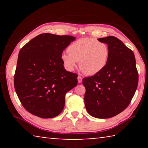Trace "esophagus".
Masks as SVG:
<instances>
[{"label":"esophagus","mask_w":148,"mask_h":148,"mask_svg":"<svg viewBox=\"0 0 148 148\" xmlns=\"http://www.w3.org/2000/svg\"><path fill=\"white\" fill-rule=\"evenodd\" d=\"M82 79H83V78H82V77H81L80 76H77V81H78V83H82Z\"/></svg>","instance_id":"obj_1"}]
</instances>
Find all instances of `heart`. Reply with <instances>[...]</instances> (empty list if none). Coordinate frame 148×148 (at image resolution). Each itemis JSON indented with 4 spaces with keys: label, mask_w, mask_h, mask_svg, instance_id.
Wrapping results in <instances>:
<instances>
[{
    "label": "heart",
    "mask_w": 148,
    "mask_h": 148,
    "mask_svg": "<svg viewBox=\"0 0 148 148\" xmlns=\"http://www.w3.org/2000/svg\"><path fill=\"white\" fill-rule=\"evenodd\" d=\"M67 49L69 53H63L61 56L65 69L72 71L79 61L80 69L87 75L96 74L103 70L110 53L106 44L93 38L77 40Z\"/></svg>",
    "instance_id": "1"
}]
</instances>
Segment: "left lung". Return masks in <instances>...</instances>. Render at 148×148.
<instances>
[{
    "mask_svg": "<svg viewBox=\"0 0 148 148\" xmlns=\"http://www.w3.org/2000/svg\"><path fill=\"white\" fill-rule=\"evenodd\" d=\"M107 44L110 53L103 70L83 79L85 106L91 116L112 117L129 106L138 84L133 51L115 36L99 38Z\"/></svg>",
    "mask_w": 148,
    "mask_h": 148,
    "instance_id": "left-lung-1",
    "label": "left lung"
}]
</instances>
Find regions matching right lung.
<instances>
[{
	"mask_svg": "<svg viewBox=\"0 0 148 148\" xmlns=\"http://www.w3.org/2000/svg\"><path fill=\"white\" fill-rule=\"evenodd\" d=\"M75 38L41 34L19 51L14 87L21 103L31 114L53 118L61 113L65 95L77 86V75L64 69L61 56Z\"/></svg>",
	"mask_w": 148,
	"mask_h": 148,
	"instance_id": "add662e5",
	"label": "right lung"
}]
</instances>
